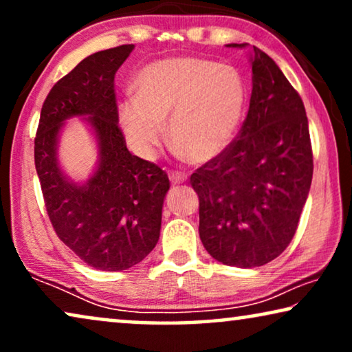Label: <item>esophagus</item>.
Returning <instances> with one entry per match:
<instances>
[{
  "mask_svg": "<svg viewBox=\"0 0 352 352\" xmlns=\"http://www.w3.org/2000/svg\"><path fill=\"white\" fill-rule=\"evenodd\" d=\"M170 181H171V184L177 186V184H182V182H186L187 181V176L184 175V173L171 171L170 173Z\"/></svg>",
  "mask_w": 352,
  "mask_h": 352,
  "instance_id": "obj_1",
  "label": "esophagus"
}]
</instances>
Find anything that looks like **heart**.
<instances>
[{"label":"heart","mask_w":352,"mask_h":352,"mask_svg":"<svg viewBox=\"0 0 352 352\" xmlns=\"http://www.w3.org/2000/svg\"><path fill=\"white\" fill-rule=\"evenodd\" d=\"M134 98L120 104V123L138 155L152 158L165 133L190 163L218 157L242 120L247 88L234 67L199 57L152 62L134 78Z\"/></svg>","instance_id":"obj_1"}]
</instances>
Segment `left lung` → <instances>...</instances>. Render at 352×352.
Returning <instances> with one entry per match:
<instances>
[{"instance_id":"1","label":"left lung","mask_w":352,"mask_h":352,"mask_svg":"<svg viewBox=\"0 0 352 352\" xmlns=\"http://www.w3.org/2000/svg\"><path fill=\"white\" fill-rule=\"evenodd\" d=\"M250 60L253 89L237 138L190 176L201 243L216 261L243 269L292 242L314 168L300 94L266 52L253 46Z\"/></svg>"}]
</instances>
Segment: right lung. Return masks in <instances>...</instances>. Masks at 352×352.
Wrapping results in <instances>:
<instances>
[{
	"label": "right lung",
	"instance_id": "obj_1",
	"mask_svg": "<svg viewBox=\"0 0 352 352\" xmlns=\"http://www.w3.org/2000/svg\"><path fill=\"white\" fill-rule=\"evenodd\" d=\"M133 50L123 45L94 52L57 81L35 138V166L52 228L81 261L100 271H124L155 248L170 189L162 168L128 151L118 126L115 74ZM72 116H85L98 141V166L83 185L72 182L56 160L60 131Z\"/></svg>",
	"mask_w": 352,
	"mask_h": 352
}]
</instances>
